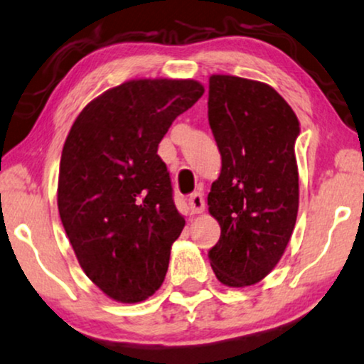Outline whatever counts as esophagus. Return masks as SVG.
Wrapping results in <instances>:
<instances>
[{"label":"esophagus","mask_w":364,"mask_h":364,"mask_svg":"<svg viewBox=\"0 0 364 364\" xmlns=\"http://www.w3.org/2000/svg\"><path fill=\"white\" fill-rule=\"evenodd\" d=\"M188 204H189V211H191V214H199L204 211V198L201 193H193L191 196H189L188 199Z\"/></svg>","instance_id":"34e87169"}]
</instances>
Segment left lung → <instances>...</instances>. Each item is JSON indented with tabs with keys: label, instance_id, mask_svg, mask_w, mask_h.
<instances>
[{
	"label": "left lung",
	"instance_id": "1",
	"mask_svg": "<svg viewBox=\"0 0 364 364\" xmlns=\"http://www.w3.org/2000/svg\"><path fill=\"white\" fill-rule=\"evenodd\" d=\"M208 120L223 168L208 194L221 237L208 257L219 282L257 284L282 257L299 211V120L272 87L209 77Z\"/></svg>",
	"mask_w": 364,
	"mask_h": 364
}]
</instances>
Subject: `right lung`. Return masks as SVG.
<instances>
[{"instance_id": "right-lung-1", "label": "right lung", "mask_w": 364, "mask_h": 364, "mask_svg": "<svg viewBox=\"0 0 364 364\" xmlns=\"http://www.w3.org/2000/svg\"><path fill=\"white\" fill-rule=\"evenodd\" d=\"M196 80L125 82L75 119L60 156L58 206L80 267L124 304L160 289L184 219L158 143L196 104Z\"/></svg>"}]
</instances>
